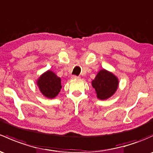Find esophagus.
<instances>
[{"instance_id":"1","label":"esophagus","mask_w":153,"mask_h":153,"mask_svg":"<svg viewBox=\"0 0 153 153\" xmlns=\"http://www.w3.org/2000/svg\"><path fill=\"white\" fill-rule=\"evenodd\" d=\"M72 78H73V79H78V78H80V77L77 76V75H72Z\"/></svg>"}]
</instances>
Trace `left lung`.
<instances>
[{"label":"left lung","mask_w":153,"mask_h":153,"mask_svg":"<svg viewBox=\"0 0 153 153\" xmlns=\"http://www.w3.org/2000/svg\"><path fill=\"white\" fill-rule=\"evenodd\" d=\"M93 88L100 100H106L113 95L118 87V79L111 72L105 70H100L93 80Z\"/></svg>","instance_id":"8db88e82"}]
</instances>
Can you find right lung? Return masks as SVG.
Wrapping results in <instances>:
<instances>
[{
    "label": "right lung",
    "mask_w": 153,
    "mask_h": 153,
    "mask_svg": "<svg viewBox=\"0 0 153 153\" xmlns=\"http://www.w3.org/2000/svg\"><path fill=\"white\" fill-rule=\"evenodd\" d=\"M37 85L41 92L48 98H54L60 91V78L51 71H48L39 78Z\"/></svg>",
    "instance_id": "add662e5"
}]
</instances>
